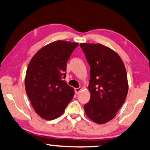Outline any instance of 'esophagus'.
<instances>
[{
    "label": "esophagus",
    "mask_w": 150,
    "mask_h": 150,
    "mask_svg": "<svg viewBox=\"0 0 150 150\" xmlns=\"http://www.w3.org/2000/svg\"><path fill=\"white\" fill-rule=\"evenodd\" d=\"M81 91V88H75V93L76 94H78Z\"/></svg>",
    "instance_id": "obj_1"
}]
</instances>
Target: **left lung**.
Instances as JSON below:
<instances>
[{"instance_id": "left-lung-1", "label": "left lung", "mask_w": 150, "mask_h": 150, "mask_svg": "<svg viewBox=\"0 0 150 150\" xmlns=\"http://www.w3.org/2000/svg\"><path fill=\"white\" fill-rule=\"evenodd\" d=\"M80 47L91 67V99L84 110L92 121L102 124L115 117L126 99V70L119 55L108 47L88 43H81Z\"/></svg>"}]
</instances>
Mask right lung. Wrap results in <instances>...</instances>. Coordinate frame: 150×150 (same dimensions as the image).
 <instances>
[{"label":"right lung","instance_id":"add662e5","mask_svg":"<svg viewBox=\"0 0 150 150\" xmlns=\"http://www.w3.org/2000/svg\"><path fill=\"white\" fill-rule=\"evenodd\" d=\"M77 43L58 40L42 48L32 57L25 77V90L35 111L46 120L62 114L74 95L64 80L67 61Z\"/></svg>","mask_w":150,"mask_h":150}]
</instances>
